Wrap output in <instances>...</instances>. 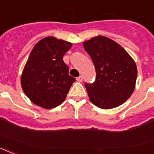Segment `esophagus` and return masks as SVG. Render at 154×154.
Segmentation results:
<instances>
[{"mask_svg": "<svg viewBox=\"0 0 154 154\" xmlns=\"http://www.w3.org/2000/svg\"><path fill=\"white\" fill-rule=\"evenodd\" d=\"M76 80H77L78 82H82V81H83V77H82L81 75L79 76L78 78L76 79Z\"/></svg>", "mask_w": 154, "mask_h": 154, "instance_id": "esophagus-1", "label": "esophagus"}]
</instances>
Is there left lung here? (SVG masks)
Wrapping results in <instances>:
<instances>
[{
	"label": "left lung",
	"instance_id": "left-lung-1",
	"mask_svg": "<svg viewBox=\"0 0 154 154\" xmlns=\"http://www.w3.org/2000/svg\"><path fill=\"white\" fill-rule=\"evenodd\" d=\"M92 58L96 79L84 84L90 100L100 109H112L124 103L132 94L137 68L133 59L115 41L96 36L84 43Z\"/></svg>",
	"mask_w": 154,
	"mask_h": 154
}]
</instances>
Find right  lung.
<instances>
[{"instance_id":"obj_1","label":"right lung","mask_w":154,"mask_h":154,"mask_svg":"<svg viewBox=\"0 0 154 154\" xmlns=\"http://www.w3.org/2000/svg\"><path fill=\"white\" fill-rule=\"evenodd\" d=\"M71 43L48 36L35 45L21 77L24 93L45 109L57 107L66 97L75 79L69 75L63 56Z\"/></svg>"}]
</instances>
